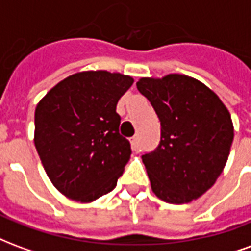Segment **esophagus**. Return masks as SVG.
I'll return each instance as SVG.
<instances>
[{
    "instance_id": "1",
    "label": "esophagus",
    "mask_w": 251,
    "mask_h": 251,
    "mask_svg": "<svg viewBox=\"0 0 251 251\" xmlns=\"http://www.w3.org/2000/svg\"><path fill=\"white\" fill-rule=\"evenodd\" d=\"M130 144H131V149L133 151H137L140 148V137L134 136L130 138Z\"/></svg>"
}]
</instances>
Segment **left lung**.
<instances>
[{
    "instance_id": "left-lung-1",
    "label": "left lung",
    "mask_w": 251,
    "mask_h": 251,
    "mask_svg": "<svg viewBox=\"0 0 251 251\" xmlns=\"http://www.w3.org/2000/svg\"><path fill=\"white\" fill-rule=\"evenodd\" d=\"M137 88L161 125L158 147L142 156L153 192L176 204L198 199L226 165L234 138L230 113L215 93L185 75L142 77Z\"/></svg>"
}]
</instances>
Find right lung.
Here are the masks:
<instances>
[{
    "label": "right lung",
    "instance_id": "1",
    "mask_svg": "<svg viewBox=\"0 0 251 251\" xmlns=\"http://www.w3.org/2000/svg\"><path fill=\"white\" fill-rule=\"evenodd\" d=\"M133 79L79 72L57 83L35 111V145L48 177L67 198L93 201L109 194L131 154L120 134L117 103Z\"/></svg>",
    "mask_w": 251,
    "mask_h": 251
}]
</instances>
